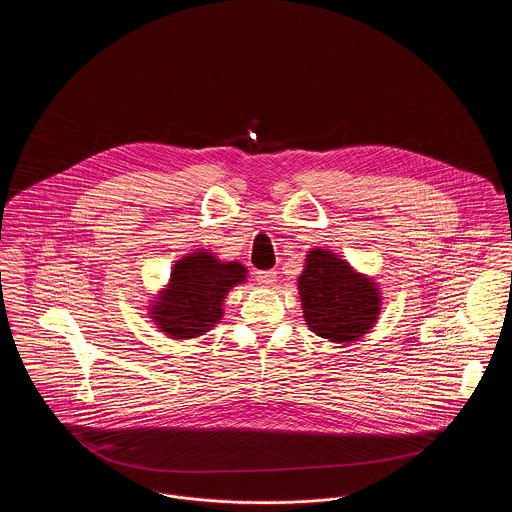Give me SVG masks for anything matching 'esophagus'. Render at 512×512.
<instances>
[{"label":"esophagus","mask_w":512,"mask_h":512,"mask_svg":"<svg viewBox=\"0 0 512 512\" xmlns=\"http://www.w3.org/2000/svg\"><path fill=\"white\" fill-rule=\"evenodd\" d=\"M276 282V270H261L257 272V284L263 288H270Z\"/></svg>","instance_id":"esophagus-1"}]
</instances>
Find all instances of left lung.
Listing matches in <instances>:
<instances>
[{
    "label": "left lung",
    "mask_w": 512,
    "mask_h": 512,
    "mask_svg": "<svg viewBox=\"0 0 512 512\" xmlns=\"http://www.w3.org/2000/svg\"><path fill=\"white\" fill-rule=\"evenodd\" d=\"M297 292L309 330L332 343L361 340L382 311L378 282L324 247L307 253Z\"/></svg>",
    "instance_id": "1"
}]
</instances>
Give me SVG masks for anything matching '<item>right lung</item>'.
Instances as JSON below:
<instances>
[{
	"label": "right lung",
	"instance_id": "obj_1",
	"mask_svg": "<svg viewBox=\"0 0 512 512\" xmlns=\"http://www.w3.org/2000/svg\"><path fill=\"white\" fill-rule=\"evenodd\" d=\"M247 282L240 261H220L209 249H195L174 263L169 282L149 299L147 315L171 340H192L215 328L224 299Z\"/></svg>",
	"mask_w": 512,
	"mask_h": 512
}]
</instances>
